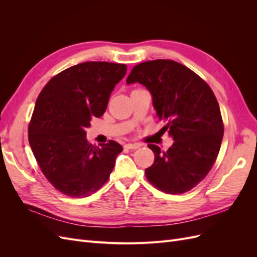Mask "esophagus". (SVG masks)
Returning <instances> with one entry per match:
<instances>
[{
  "label": "esophagus",
  "mask_w": 257,
  "mask_h": 257,
  "mask_svg": "<svg viewBox=\"0 0 257 257\" xmlns=\"http://www.w3.org/2000/svg\"><path fill=\"white\" fill-rule=\"evenodd\" d=\"M124 147H125L126 149H130V150H136V149H138L139 147H141V145H139V144H131V143H128V144H126Z\"/></svg>",
  "instance_id": "34e87169"
}]
</instances>
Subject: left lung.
<instances>
[{"label": "left lung", "mask_w": 257, "mask_h": 257, "mask_svg": "<svg viewBox=\"0 0 257 257\" xmlns=\"http://www.w3.org/2000/svg\"><path fill=\"white\" fill-rule=\"evenodd\" d=\"M141 83L150 92L162 130L174 139L166 152L149 145L154 163L145 172L154 186L168 194H182L210 172L224 133L217 100L209 85L190 68L172 60L136 65L126 83Z\"/></svg>", "instance_id": "1"}]
</instances>
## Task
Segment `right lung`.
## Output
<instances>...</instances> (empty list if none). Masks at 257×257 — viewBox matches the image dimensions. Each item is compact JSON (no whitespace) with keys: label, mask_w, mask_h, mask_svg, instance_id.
Instances as JSON below:
<instances>
[{"label":"right lung","mask_w":257,"mask_h":257,"mask_svg":"<svg viewBox=\"0 0 257 257\" xmlns=\"http://www.w3.org/2000/svg\"><path fill=\"white\" fill-rule=\"evenodd\" d=\"M125 64L84 62L54 76L38 95L29 143L47 180L69 197H84L109 178L122 146L88 143L91 121L105 112Z\"/></svg>","instance_id":"obj_1"}]
</instances>
